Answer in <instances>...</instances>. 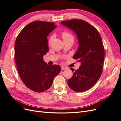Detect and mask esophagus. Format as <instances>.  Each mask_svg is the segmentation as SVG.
<instances>
[{
	"instance_id": "34e87169",
	"label": "esophagus",
	"mask_w": 121,
	"mask_h": 121,
	"mask_svg": "<svg viewBox=\"0 0 121 121\" xmlns=\"http://www.w3.org/2000/svg\"><path fill=\"white\" fill-rule=\"evenodd\" d=\"M66 68H67V67H65V66H61V70H63V69H66Z\"/></svg>"
}]
</instances>
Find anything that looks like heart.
Segmentation results:
<instances>
[{
    "label": "heart",
    "mask_w": 121,
    "mask_h": 121,
    "mask_svg": "<svg viewBox=\"0 0 121 121\" xmlns=\"http://www.w3.org/2000/svg\"><path fill=\"white\" fill-rule=\"evenodd\" d=\"M61 36H62V37H63L64 40H69V39H72L74 40V37H73L72 35H71L70 33H68V32H63L61 34ZM52 39V37H51L49 40L50 42L51 41Z\"/></svg>",
    "instance_id": "b5f03b06"
}]
</instances>
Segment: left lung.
Here are the masks:
<instances>
[{
    "label": "left lung",
    "instance_id": "8db88e82",
    "mask_svg": "<svg viewBox=\"0 0 121 121\" xmlns=\"http://www.w3.org/2000/svg\"><path fill=\"white\" fill-rule=\"evenodd\" d=\"M74 31L78 39L79 47L73 58L81 63L79 69L71 68L73 75L68 80L71 89L83 92L93 87L102 74L104 49L101 36L96 29L87 22L74 19L61 22Z\"/></svg>",
    "mask_w": 121,
    "mask_h": 121
}]
</instances>
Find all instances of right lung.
<instances>
[{"label": "right lung", "instance_id": "right-lung-1", "mask_svg": "<svg viewBox=\"0 0 121 121\" xmlns=\"http://www.w3.org/2000/svg\"><path fill=\"white\" fill-rule=\"evenodd\" d=\"M56 27L54 23L33 22L16 40L14 58L19 75L25 85L36 92L48 89L61 70L59 65H49L43 61L49 50L47 36Z\"/></svg>", "mask_w": 121, "mask_h": 121}]
</instances>
